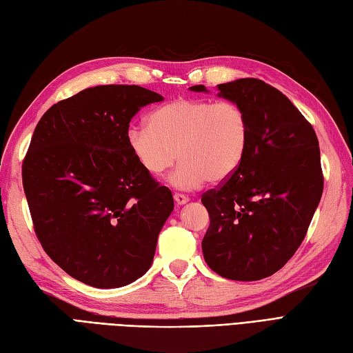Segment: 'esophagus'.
<instances>
[{
  "instance_id": "obj_1",
  "label": "esophagus",
  "mask_w": 353,
  "mask_h": 353,
  "mask_svg": "<svg viewBox=\"0 0 353 353\" xmlns=\"http://www.w3.org/2000/svg\"><path fill=\"white\" fill-rule=\"evenodd\" d=\"M174 199H175V202H176V205H185L187 202H188V196H185V194H183V193H175L174 194Z\"/></svg>"
}]
</instances>
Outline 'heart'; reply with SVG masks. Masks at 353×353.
<instances>
[{"label": "heart", "mask_w": 353, "mask_h": 353, "mask_svg": "<svg viewBox=\"0 0 353 353\" xmlns=\"http://www.w3.org/2000/svg\"><path fill=\"white\" fill-rule=\"evenodd\" d=\"M250 135V119L236 102L183 98L154 110L147 126L132 128L128 144L153 176L179 159L170 183L190 190L230 178L245 159Z\"/></svg>", "instance_id": "heart-1"}]
</instances>
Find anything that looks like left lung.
I'll return each mask as SVG.
<instances>
[{"mask_svg": "<svg viewBox=\"0 0 353 353\" xmlns=\"http://www.w3.org/2000/svg\"><path fill=\"white\" fill-rule=\"evenodd\" d=\"M208 92L205 85L190 88ZM218 97L250 119V145L236 172L202 196L205 261L232 281H260L299 250L323 190L319 142L282 92L259 79L218 84Z\"/></svg>", "mask_w": 353, "mask_h": 353, "instance_id": "8db88e82", "label": "left lung"}]
</instances>
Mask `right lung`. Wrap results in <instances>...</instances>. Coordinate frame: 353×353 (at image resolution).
I'll return each instance as SVG.
<instances>
[{
  "label": "right lung",
  "instance_id": "add662e5",
  "mask_svg": "<svg viewBox=\"0 0 353 353\" xmlns=\"http://www.w3.org/2000/svg\"><path fill=\"white\" fill-rule=\"evenodd\" d=\"M163 97L107 84L54 103L34 130L23 190L43 250L74 279L120 288L141 278L174 211L170 190L128 144L132 117Z\"/></svg>",
  "mask_w": 353,
  "mask_h": 353
}]
</instances>
